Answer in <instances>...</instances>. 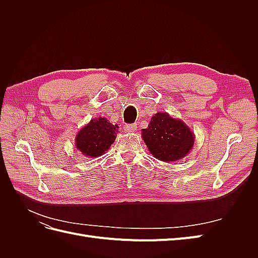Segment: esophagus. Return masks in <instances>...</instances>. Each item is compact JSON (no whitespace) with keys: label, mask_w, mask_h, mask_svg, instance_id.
<instances>
[{"label":"esophagus","mask_w":258,"mask_h":258,"mask_svg":"<svg viewBox=\"0 0 258 258\" xmlns=\"http://www.w3.org/2000/svg\"><path fill=\"white\" fill-rule=\"evenodd\" d=\"M124 131L130 132V134H132V132H136L137 131V126H136L135 123L126 124V126H124Z\"/></svg>","instance_id":"esophagus-1"}]
</instances>
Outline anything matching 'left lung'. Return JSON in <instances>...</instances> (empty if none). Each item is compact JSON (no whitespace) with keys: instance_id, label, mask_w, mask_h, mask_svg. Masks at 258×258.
I'll return each mask as SVG.
<instances>
[{"instance_id":"8db88e82","label":"left lung","mask_w":258,"mask_h":258,"mask_svg":"<svg viewBox=\"0 0 258 258\" xmlns=\"http://www.w3.org/2000/svg\"><path fill=\"white\" fill-rule=\"evenodd\" d=\"M142 139L156 159L163 162L177 161L186 157L195 144V134L187 124L166 112L155 114Z\"/></svg>"}]
</instances>
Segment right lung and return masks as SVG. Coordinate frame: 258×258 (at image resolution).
<instances>
[{"instance_id":"1","label":"right lung","mask_w":258,"mask_h":258,"mask_svg":"<svg viewBox=\"0 0 258 258\" xmlns=\"http://www.w3.org/2000/svg\"><path fill=\"white\" fill-rule=\"evenodd\" d=\"M118 124H113L105 117H96L77 132L75 146L86 157H100L115 142Z\"/></svg>"}]
</instances>
